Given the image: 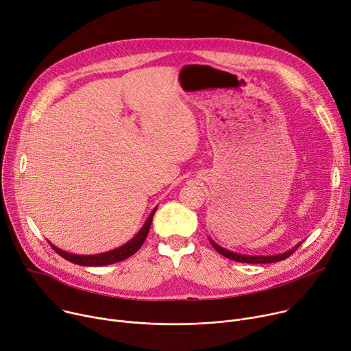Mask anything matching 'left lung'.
<instances>
[{
	"mask_svg": "<svg viewBox=\"0 0 351 351\" xmlns=\"http://www.w3.org/2000/svg\"><path fill=\"white\" fill-rule=\"evenodd\" d=\"M210 239V243L213 245V247L221 253L222 256H226L231 261H235V262H241V263H276V262H281L284 259H287L289 256H291V254L300 247L301 242L297 243L295 246H293L291 249H289L287 252H282V253H277V254H267V256H263V254H243V253H237V252H232V250H228L226 247L219 246L218 243H215L211 238Z\"/></svg>",
	"mask_w": 351,
	"mask_h": 351,
	"instance_id": "1",
	"label": "left lung"
}]
</instances>
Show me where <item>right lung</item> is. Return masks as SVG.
<instances>
[{
    "mask_svg": "<svg viewBox=\"0 0 351 351\" xmlns=\"http://www.w3.org/2000/svg\"><path fill=\"white\" fill-rule=\"evenodd\" d=\"M156 207L151 211V214L148 215V218L144 222V226L141 227V230L129 242H125L124 245H121V246H119V247H116L113 250L105 252V253H98V254H74V253H70V252H66V250L57 247L50 241H47V242L60 254L61 258L67 259L71 263H75V265H80V266H106V265H113V263L121 262V261H124L127 258L133 256V254L141 247V245L144 243V241H145V238L148 235V231L151 228L152 217H154V214L156 211Z\"/></svg>",
    "mask_w": 351,
    "mask_h": 351,
    "instance_id": "1",
    "label": "right lung"
}]
</instances>
